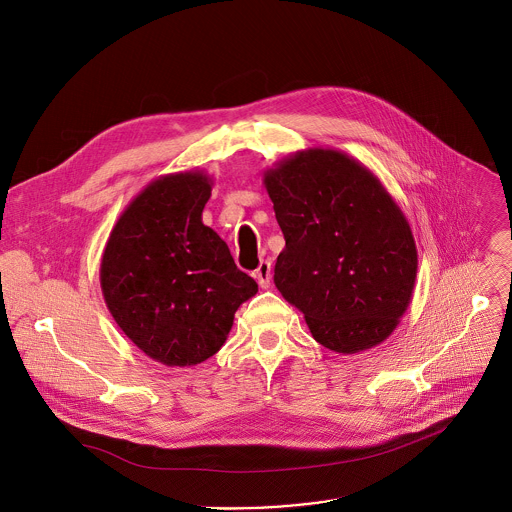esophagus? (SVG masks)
<instances>
[{
    "instance_id": "34e87169",
    "label": "esophagus",
    "mask_w": 512,
    "mask_h": 512,
    "mask_svg": "<svg viewBox=\"0 0 512 512\" xmlns=\"http://www.w3.org/2000/svg\"><path fill=\"white\" fill-rule=\"evenodd\" d=\"M260 288H270V280H272V264L268 260H262L260 266L254 272Z\"/></svg>"
}]
</instances>
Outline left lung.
I'll return each mask as SVG.
<instances>
[{
	"mask_svg": "<svg viewBox=\"0 0 512 512\" xmlns=\"http://www.w3.org/2000/svg\"><path fill=\"white\" fill-rule=\"evenodd\" d=\"M286 248L274 284L314 340L357 353L387 340L405 314L417 276L411 226L359 161L308 149L264 172Z\"/></svg>",
	"mask_w": 512,
	"mask_h": 512,
	"instance_id": "8db88e82",
	"label": "left lung"
}]
</instances>
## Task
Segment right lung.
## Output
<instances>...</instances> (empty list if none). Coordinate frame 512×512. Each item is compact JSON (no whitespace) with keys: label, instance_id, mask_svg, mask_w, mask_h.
<instances>
[{"label":"right lung","instance_id":"obj_1","mask_svg":"<svg viewBox=\"0 0 512 512\" xmlns=\"http://www.w3.org/2000/svg\"><path fill=\"white\" fill-rule=\"evenodd\" d=\"M212 178L165 174L123 210L101 258V290L117 326L151 359L190 367L228 338L258 284L202 224Z\"/></svg>","mask_w":512,"mask_h":512}]
</instances>
